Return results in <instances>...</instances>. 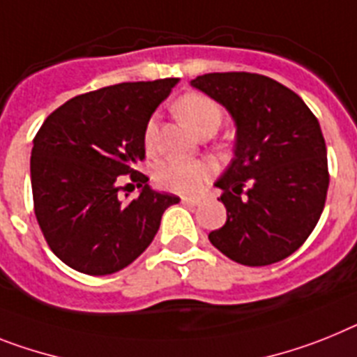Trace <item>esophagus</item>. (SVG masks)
Returning a JSON list of instances; mask_svg holds the SVG:
<instances>
[{
	"label": "esophagus",
	"instance_id": "34e87169",
	"mask_svg": "<svg viewBox=\"0 0 357 357\" xmlns=\"http://www.w3.org/2000/svg\"><path fill=\"white\" fill-rule=\"evenodd\" d=\"M181 203L187 206H196L199 205V199L197 197H181Z\"/></svg>",
	"mask_w": 357,
	"mask_h": 357
}]
</instances>
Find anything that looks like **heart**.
<instances>
[{"mask_svg":"<svg viewBox=\"0 0 357 357\" xmlns=\"http://www.w3.org/2000/svg\"><path fill=\"white\" fill-rule=\"evenodd\" d=\"M174 112L197 136H211L223 121L220 103L202 92H187L174 103ZM143 143L149 152L158 143V123L155 119L145 125ZM155 181L165 190L178 194H196L212 176V167L202 160H179L169 158L155 167Z\"/></svg>","mask_w":357,"mask_h":357,"instance_id":"heart-1","label":"heart"}]
</instances>
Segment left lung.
<instances>
[{
    "mask_svg": "<svg viewBox=\"0 0 357 357\" xmlns=\"http://www.w3.org/2000/svg\"><path fill=\"white\" fill-rule=\"evenodd\" d=\"M192 86L220 101L238 127L234 160L215 187L227 223L208 234L232 261L278 263L307 241L328 190L319 121L296 92L252 72H214Z\"/></svg>",
    "mask_w": 357,
    "mask_h": 357,
    "instance_id": "1",
    "label": "left lung"
}]
</instances>
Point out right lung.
I'll list each match as a JSON object with an SVG mask.
<instances>
[{
  "mask_svg": "<svg viewBox=\"0 0 357 357\" xmlns=\"http://www.w3.org/2000/svg\"><path fill=\"white\" fill-rule=\"evenodd\" d=\"M176 83L178 77L118 83L79 94L36 134V220L50 250L74 271L105 275L128 266L152 243L163 212L179 203L134 170L145 160V125ZM118 175H130L140 196L119 197Z\"/></svg>",
  "mask_w": 357,
  "mask_h": 357,
  "instance_id": "1",
  "label": "right lung"
}]
</instances>
